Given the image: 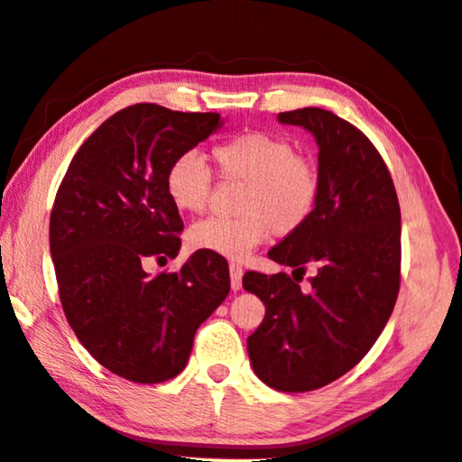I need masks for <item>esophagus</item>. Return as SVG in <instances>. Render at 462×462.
<instances>
[{"mask_svg": "<svg viewBox=\"0 0 462 462\" xmlns=\"http://www.w3.org/2000/svg\"><path fill=\"white\" fill-rule=\"evenodd\" d=\"M242 275H245V269L240 267V264L232 263L230 264V285L234 291H238V289H242Z\"/></svg>", "mask_w": 462, "mask_h": 462, "instance_id": "34e87169", "label": "esophagus"}]
</instances>
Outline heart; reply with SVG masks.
<instances>
[{
  "label": "heart",
  "instance_id": "b5f03b06",
  "mask_svg": "<svg viewBox=\"0 0 462 462\" xmlns=\"http://www.w3.org/2000/svg\"><path fill=\"white\" fill-rule=\"evenodd\" d=\"M222 177L246 183L240 217H208L191 226L187 240L195 250L245 259L269 232L291 234L310 220L319 195L314 165L297 154L287 138L245 132L214 148ZM169 199L183 214H201L212 193V173L198 152L175 156L167 167Z\"/></svg>",
  "mask_w": 462,
  "mask_h": 462
}]
</instances>
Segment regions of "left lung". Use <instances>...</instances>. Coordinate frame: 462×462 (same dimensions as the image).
<instances>
[{
    "label": "left lung",
    "mask_w": 462,
    "mask_h": 462,
    "mask_svg": "<svg viewBox=\"0 0 462 462\" xmlns=\"http://www.w3.org/2000/svg\"><path fill=\"white\" fill-rule=\"evenodd\" d=\"M277 120L314 134L319 195L310 220L269 259L318 273L308 293L287 273H246L242 285L267 308L246 346L263 383L303 393L361 363L385 328L400 293L402 214L385 161L353 124L319 107Z\"/></svg>",
    "instance_id": "1"
}]
</instances>
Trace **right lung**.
I'll return each instance as SVG.
<instances>
[{
    "instance_id": "1",
    "label": "right lung",
    "mask_w": 462,
    "mask_h": 462,
    "mask_svg": "<svg viewBox=\"0 0 462 462\" xmlns=\"http://www.w3.org/2000/svg\"><path fill=\"white\" fill-rule=\"evenodd\" d=\"M222 124L214 112L124 107L81 144L54 198L51 254L67 322L99 365L128 381L181 373L199 324L230 291L228 263L206 250L177 273L144 271L181 248L167 167Z\"/></svg>"
}]
</instances>
